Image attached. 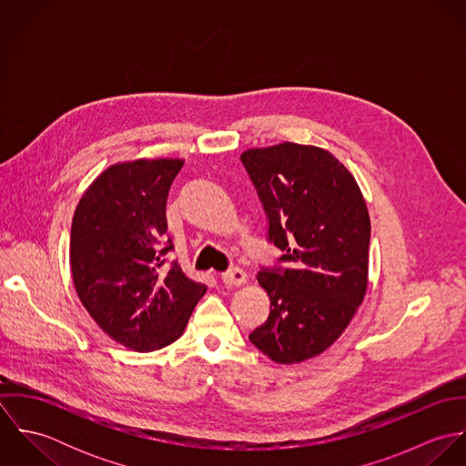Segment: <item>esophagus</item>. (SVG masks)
I'll use <instances>...</instances> for the list:
<instances>
[{"mask_svg": "<svg viewBox=\"0 0 466 466\" xmlns=\"http://www.w3.org/2000/svg\"><path fill=\"white\" fill-rule=\"evenodd\" d=\"M220 279H222V283H224L226 287H238V285H244V283H246L248 276H246V272H244L242 268L235 267V268H229V270L222 272V274H220Z\"/></svg>", "mask_w": 466, "mask_h": 466, "instance_id": "1", "label": "esophagus"}]
</instances>
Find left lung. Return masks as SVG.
<instances>
[{
    "mask_svg": "<svg viewBox=\"0 0 466 466\" xmlns=\"http://www.w3.org/2000/svg\"><path fill=\"white\" fill-rule=\"evenodd\" d=\"M264 206L267 242L283 255L257 274L270 299L249 340L278 364L323 353L368 287L371 224L364 198L329 150L279 143L240 156Z\"/></svg>",
    "mask_w": 466,
    "mask_h": 466,
    "instance_id": "obj_1",
    "label": "left lung"
}]
</instances>
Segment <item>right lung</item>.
<instances>
[{
    "label": "right lung",
    "mask_w": 466,
    "mask_h": 466,
    "mask_svg": "<svg viewBox=\"0 0 466 466\" xmlns=\"http://www.w3.org/2000/svg\"><path fill=\"white\" fill-rule=\"evenodd\" d=\"M183 159H137L102 172L78 202L69 238L76 294L96 325L134 351L181 337L206 287L185 276L167 235V199Z\"/></svg>",
    "instance_id": "1"
}]
</instances>
